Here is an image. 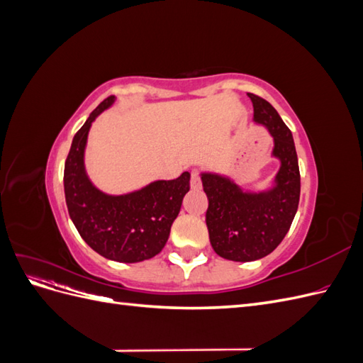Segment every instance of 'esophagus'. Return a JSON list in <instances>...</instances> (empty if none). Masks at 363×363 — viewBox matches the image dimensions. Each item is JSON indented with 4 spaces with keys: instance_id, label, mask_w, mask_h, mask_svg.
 I'll use <instances>...</instances> for the list:
<instances>
[{
    "instance_id": "esophagus-1",
    "label": "esophagus",
    "mask_w": 363,
    "mask_h": 363,
    "mask_svg": "<svg viewBox=\"0 0 363 363\" xmlns=\"http://www.w3.org/2000/svg\"><path fill=\"white\" fill-rule=\"evenodd\" d=\"M191 188L194 191L201 189V179H200V174L196 172V171L191 172Z\"/></svg>"
}]
</instances>
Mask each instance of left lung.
I'll use <instances>...</instances> for the list:
<instances>
[{"mask_svg":"<svg viewBox=\"0 0 363 363\" xmlns=\"http://www.w3.org/2000/svg\"><path fill=\"white\" fill-rule=\"evenodd\" d=\"M256 124L265 125L274 138L272 157L280 169L267 191H244L230 177L201 172L208 199L206 224L218 256L251 262L268 256L289 232L300 201V169L291 130L267 100L248 94Z\"/></svg>","mask_w":363,"mask_h":363,"instance_id":"left-lung-1","label":"left lung"}]
</instances>
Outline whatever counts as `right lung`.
Masks as SVG:
<instances>
[{"label": "right lung", "mask_w": 363, "mask_h": 363, "mask_svg": "<svg viewBox=\"0 0 363 363\" xmlns=\"http://www.w3.org/2000/svg\"><path fill=\"white\" fill-rule=\"evenodd\" d=\"M113 103L115 96H108L75 133L65 162V199L87 245L106 259L136 263L155 257L167 244L183 196L189 192L191 174L186 171L175 180H156L124 195H108L95 188L84 168L87 135L96 116Z\"/></svg>", "instance_id": "1"}]
</instances>
